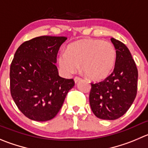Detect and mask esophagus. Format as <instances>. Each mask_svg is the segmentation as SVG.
Wrapping results in <instances>:
<instances>
[{"label": "esophagus", "instance_id": "esophagus-1", "mask_svg": "<svg viewBox=\"0 0 148 148\" xmlns=\"http://www.w3.org/2000/svg\"><path fill=\"white\" fill-rule=\"evenodd\" d=\"M81 80H82V78H80V77H76L75 78H74V82H75V83H77V82H79Z\"/></svg>", "mask_w": 148, "mask_h": 148}]
</instances>
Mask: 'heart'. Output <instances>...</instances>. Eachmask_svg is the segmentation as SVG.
<instances>
[{
    "mask_svg": "<svg viewBox=\"0 0 148 148\" xmlns=\"http://www.w3.org/2000/svg\"><path fill=\"white\" fill-rule=\"evenodd\" d=\"M117 52L112 44L99 39L85 38L70 44L66 53L59 55L58 63L66 74L81 71L93 81L107 78L114 69Z\"/></svg>",
    "mask_w": 148,
    "mask_h": 148,
    "instance_id": "1",
    "label": "heart"
}]
</instances>
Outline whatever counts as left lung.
<instances>
[{
  "mask_svg": "<svg viewBox=\"0 0 148 148\" xmlns=\"http://www.w3.org/2000/svg\"><path fill=\"white\" fill-rule=\"evenodd\" d=\"M117 52L113 72L97 83H91L89 101L93 114L100 119L115 120L133 103L137 92L138 71L132 54L123 43L111 38Z\"/></svg>",
  "mask_w": 148,
  "mask_h": 148,
  "instance_id": "left-lung-1",
  "label": "left lung"
}]
</instances>
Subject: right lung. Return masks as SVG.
<instances>
[{"label":"right lung","mask_w":148,"mask_h":148,"mask_svg":"<svg viewBox=\"0 0 148 148\" xmlns=\"http://www.w3.org/2000/svg\"><path fill=\"white\" fill-rule=\"evenodd\" d=\"M67 38L43 36L25 41L10 66L11 95L18 109L29 119L47 121L60 111L73 79L58 74L57 55Z\"/></svg>","instance_id":"obj_1"}]
</instances>
